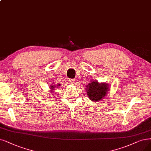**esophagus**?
Returning <instances> with one entry per match:
<instances>
[{
  "instance_id": "34e87169",
  "label": "esophagus",
  "mask_w": 151,
  "mask_h": 151,
  "mask_svg": "<svg viewBox=\"0 0 151 151\" xmlns=\"http://www.w3.org/2000/svg\"><path fill=\"white\" fill-rule=\"evenodd\" d=\"M69 82L72 85H74L75 83H76V81L74 79H69Z\"/></svg>"
}]
</instances>
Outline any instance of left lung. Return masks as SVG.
Returning a JSON list of instances; mask_svg holds the SVG:
<instances>
[{"instance_id": "1", "label": "left lung", "mask_w": 151, "mask_h": 151, "mask_svg": "<svg viewBox=\"0 0 151 151\" xmlns=\"http://www.w3.org/2000/svg\"><path fill=\"white\" fill-rule=\"evenodd\" d=\"M86 90L88 97L94 102L100 101L108 93L109 87L106 83H99L94 81L86 86Z\"/></svg>"}]
</instances>
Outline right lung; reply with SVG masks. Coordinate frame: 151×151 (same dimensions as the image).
<instances>
[{"label": "right lung", "instance_id": "1", "mask_svg": "<svg viewBox=\"0 0 151 151\" xmlns=\"http://www.w3.org/2000/svg\"><path fill=\"white\" fill-rule=\"evenodd\" d=\"M60 86V84H58V85H56V86H53V85H51V87H50V88H51V92H52V90H54V88H55V87H59V86Z\"/></svg>", "mask_w": 151, "mask_h": 151}]
</instances>
